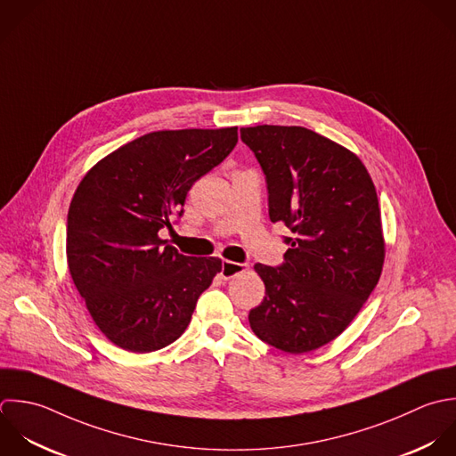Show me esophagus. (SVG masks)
Wrapping results in <instances>:
<instances>
[{
	"label": "esophagus",
	"instance_id": "1",
	"mask_svg": "<svg viewBox=\"0 0 456 456\" xmlns=\"http://www.w3.org/2000/svg\"><path fill=\"white\" fill-rule=\"evenodd\" d=\"M247 268H248V265H245V263L224 261V263H222V268H220V275H222L224 279H232V277H236L238 273L245 272Z\"/></svg>",
	"mask_w": 456,
	"mask_h": 456
}]
</instances>
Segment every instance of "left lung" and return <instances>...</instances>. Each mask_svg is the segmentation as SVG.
Instances as JSON below:
<instances>
[{"label":"left lung","mask_w":456,"mask_h":456,"mask_svg":"<svg viewBox=\"0 0 456 456\" xmlns=\"http://www.w3.org/2000/svg\"><path fill=\"white\" fill-rule=\"evenodd\" d=\"M268 188L270 220L291 232L284 263L254 268L266 297L248 314L254 334L288 354L336 339L375 289L384 236L375 184L362 161L300 126L241 127Z\"/></svg>","instance_id":"obj_1"}]
</instances>
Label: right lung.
I'll use <instances>...</instances> for the list:
<instances>
[{
  "label": "right lung",
  "instance_id": "right-lung-1",
  "mask_svg": "<svg viewBox=\"0 0 456 456\" xmlns=\"http://www.w3.org/2000/svg\"><path fill=\"white\" fill-rule=\"evenodd\" d=\"M238 143V127L143 134L102 158L67 215V263L99 330L147 354L174 343L220 272L218 257L183 256L161 240L193 183Z\"/></svg>",
  "mask_w": 456,
  "mask_h": 456
}]
</instances>
